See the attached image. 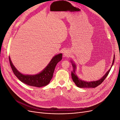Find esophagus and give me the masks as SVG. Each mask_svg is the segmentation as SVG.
Returning <instances> with one entry per match:
<instances>
[{"instance_id":"esophagus-1","label":"esophagus","mask_w":120,"mask_h":120,"mask_svg":"<svg viewBox=\"0 0 120 120\" xmlns=\"http://www.w3.org/2000/svg\"><path fill=\"white\" fill-rule=\"evenodd\" d=\"M70 55V52H69L68 50H66L64 52V56H68Z\"/></svg>"}]
</instances>
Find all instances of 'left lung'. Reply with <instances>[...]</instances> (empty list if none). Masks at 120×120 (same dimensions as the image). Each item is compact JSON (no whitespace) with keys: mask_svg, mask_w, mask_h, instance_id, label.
<instances>
[{"mask_svg":"<svg viewBox=\"0 0 120 120\" xmlns=\"http://www.w3.org/2000/svg\"><path fill=\"white\" fill-rule=\"evenodd\" d=\"M114 60H115V55H114V58H113V60L112 66L110 68L109 70V71H107V72L104 75L103 77L102 78H101L100 80H98L96 81H91V82L85 81L84 80H82L80 79H79V78L77 77V76L76 74V73H75V70H76V65H75V63H73L72 61H71L72 65L73 68V71H71V77L73 80V81L78 87H80V88H83V87L94 88L98 86L103 82L105 80V79L106 78L107 76L108 75L109 73V71H110L111 67L113 66V63H114Z\"/></svg>","mask_w":120,"mask_h":120,"instance_id":"8db88e82","label":"left lung"}]
</instances>
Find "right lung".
Wrapping results in <instances>:
<instances>
[{"label":"right lung","instance_id":"1","mask_svg":"<svg viewBox=\"0 0 120 120\" xmlns=\"http://www.w3.org/2000/svg\"><path fill=\"white\" fill-rule=\"evenodd\" d=\"M62 59V54L55 55L48 66L39 73L35 75H24L19 72L12 64L9 57L10 64L15 75L22 82L29 86L40 87L47 86L52 79L55 68Z\"/></svg>","mask_w":120,"mask_h":120}]
</instances>
